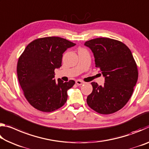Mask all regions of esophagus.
Wrapping results in <instances>:
<instances>
[{"label":"esophagus","instance_id":"obj_1","mask_svg":"<svg viewBox=\"0 0 149 149\" xmlns=\"http://www.w3.org/2000/svg\"><path fill=\"white\" fill-rule=\"evenodd\" d=\"M75 83H76V84L77 85H83V84H84V82L83 81L80 80V79H77V80L75 81Z\"/></svg>","mask_w":149,"mask_h":149}]
</instances>
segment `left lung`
<instances>
[{
  "instance_id": "obj_1",
  "label": "left lung",
  "mask_w": 149,
  "mask_h": 149,
  "mask_svg": "<svg viewBox=\"0 0 149 149\" xmlns=\"http://www.w3.org/2000/svg\"><path fill=\"white\" fill-rule=\"evenodd\" d=\"M85 45L92 50L96 67L105 77L102 86L91 83L87 104L101 114L117 112L127 104L137 81V66L132 52L122 42L104 37L89 40Z\"/></svg>"
}]
</instances>
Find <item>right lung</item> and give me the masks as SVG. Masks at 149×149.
I'll use <instances>...</instances> for the list:
<instances>
[{"mask_svg":"<svg viewBox=\"0 0 149 149\" xmlns=\"http://www.w3.org/2000/svg\"><path fill=\"white\" fill-rule=\"evenodd\" d=\"M75 44L58 37L34 40L27 45L17 64V78L33 107L44 112L56 110L68 99L67 91L75 81L55 80L54 70L62 65V54Z\"/></svg>","mask_w":149,"mask_h":149,"instance_id":"1","label":"right lung"}]
</instances>
